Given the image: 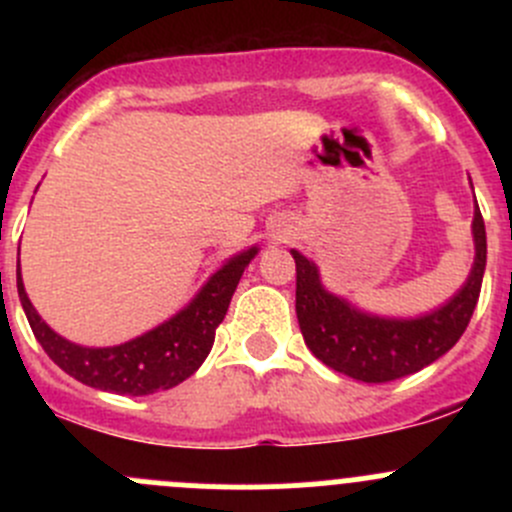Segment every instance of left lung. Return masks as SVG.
<instances>
[{"instance_id": "1", "label": "left lung", "mask_w": 512, "mask_h": 512, "mask_svg": "<svg viewBox=\"0 0 512 512\" xmlns=\"http://www.w3.org/2000/svg\"><path fill=\"white\" fill-rule=\"evenodd\" d=\"M476 262L461 292L436 312L418 319H384L356 312L322 287L317 267L292 250L297 265V319L309 352L329 369L366 384H386L433 364L466 332L485 272V225L473 215Z\"/></svg>"}]
</instances>
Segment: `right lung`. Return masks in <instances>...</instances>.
Here are the masks:
<instances>
[{
	"mask_svg": "<svg viewBox=\"0 0 512 512\" xmlns=\"http://www.w3.org/2000/svg\"><path fill=\"white\" fill-rule=\"evenodd\" d=\"M255 252L257 247H252V250L232 257L227 265H223V270L210 277L198 297L173 319L143 337L106 349H89L66 342L54 329L46 327V322H41L24 292L22 275L17 280V289L36 342L44 347V352L56 366L94 389L123 396H148L163 389H173L198 371V366L213 349L215 329L225 319L237 282Z\"/></svg>",
	"mask_w": 512,
	"mask_h": 512,
	"instance_id": "right-lung-1",
	"label": "right lung"
}]
</instances>
